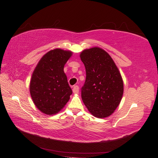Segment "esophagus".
<instances>
[{"label": "esophagus", "instance_id": "1", "mask_svg": "<svg viewBox=\"0 0 158 158\" xmlns=\"http://www.w3.org/2000/svg\"><path fill=\"white\" fill-rule=\"evenodd\" d=\"M73 92L74 94H78L79 92V88L78 85H75L73 87Z\"/></svg>", "mask_w": 158, "mask_h": 158}]
</instances>
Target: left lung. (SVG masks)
<instances>
[{
	"label": "left lung",
	"instance_id": "obj_1",
	"mask_svg": "<svg viewBox=\"0 0 158 158\" xmlns=\"http://www.w3.org/2000/svg\"><path fill=\"white\" fill-rule=\"evenodd\" d=\"M80 58L86 71L81 88L83 103L96 117L110 116L119 106L123 94V82L118 68L109 53L98 47L84 49Z\"/></svg>",
	"mask_w": 158,
	"mask_h": 158
}]
</instances>
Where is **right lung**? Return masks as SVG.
<instances>
[{
  "label": "right lung",
  "mask_w": 158,
  "mask_h": 158,
  "mask_svg": "<svg viewBox=\"0 0 158 158\" xmlns=\"http://www.w3.org/2000/svg\"><path fill=\"white\" fill-rule=\"evenodd\" d=\"M73 52L54 49L46 53L35 67L30 82V93L35 105L52 115L61 110L70 99L72 89L64 67Z\"/></svg>",
  "instance_id": "obj_1"
}]
</instances>
